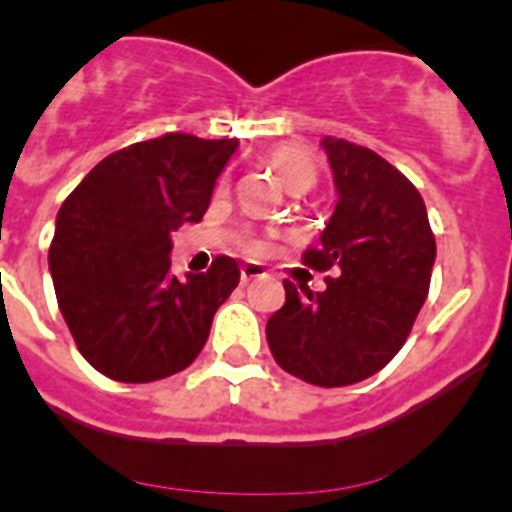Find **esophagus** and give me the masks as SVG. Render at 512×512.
Returning <instances> with one entry per match:
<instances>
[{
	"label": "esophagus",
	"instance_id": "esophagus-1",
	"mask_svg": "<svg viewBox=\"0 0 512 512\" xmlns=\"http://www.w3.org/2000/svg\"><path fill=\"white\" fill-rule=\"evenodd\" d=\"M259 277H264V266L259 264L241 266V284H248L251 279H259Z\"/></svg>",
	"mask_w": 512,
	"mask_h": 512
}]
</instances>
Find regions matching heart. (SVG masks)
<instances>
[{"mask_svg": "<svg viewBox=\"0 0 512 512\" xmlns=\"http://www.w3.org/2000/svg\"><path fill=\"white\" fill-rule=\"evenodd\" d=\"M266 164L292 194H305L318 184V161L297 143H279L271 148L266 153Z\"/></svg>", "mask_w": 512, "mask_h": 512, "instance_id": "obj_1", "label": "heart"}]
</instances>
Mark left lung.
<instances>
[{
	"instance_id": "left-lung-1",
	"label": "left lung",
	"mask_w": 512,
	"mask_h": 512,
	"mask_svg": "<svg viewBox=\"0 0 512 512\" xmlns=\"http://www.w3.org/2000/svg\"><path fill=\"white\" fill-rule=\"evenodd\" d=\"M338 202L320 246L302 253L325 277L305 295L284 282L282 310L266 341L284 372L318 387H346L377 374L405 346L428 297L436 261L428 212L418 189L372 148L323 138Z\"/></svg>"
}]
</instances>
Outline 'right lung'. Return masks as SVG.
<instances>
[{
    "instance_id": "right-lung-1",
    "label": "right lung",
    "mask_w": 512,
    "mask_h": 512,
    "mask_svg": "<svg viewBox=\"0 0 512 512\" xmlns=\"http://www.w3.org/2000/svg\"><path fill=\"white\" fill-rule=\"evenodd\" d=\"M238 138L187 133L133 143L99 161L56 217L48 264L81 356L115 382L171 377L205 348L241 269L217 256L187 282L171 274V230L200 223Z\"/></svg>"
}]
</instances>
